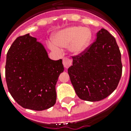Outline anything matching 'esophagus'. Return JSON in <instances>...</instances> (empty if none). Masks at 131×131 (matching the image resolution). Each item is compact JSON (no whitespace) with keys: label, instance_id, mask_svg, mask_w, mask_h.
<instances>
[{"label":"esophagus","instance_id":"34e87169","mask_svg":"<svg viewBox=\"0 0 131 131\" xmlns=\"http://www.w3.org/2000/svg\"><path fill=\"white\" fill-rule=\"evenodd\" d=\"M63 65L65 69H67L71 65V60L67 57H64L63 59Z\"/></svg>","mask_w":131,"mask_h":131}]
</instances>
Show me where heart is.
Wrapping results in <instances>:
<instances>
[{"label": "heart", "instance_id": "b5f03b06", "mask_svg": "<svg viewBox=\"0 0 131 131\" xmlns=\"http://www.w3.org/2000/svg\"><path fill=\"white\" fill-rule=\"evenodd\" d=\"M53 43H49V48L52 51L59 52V47L67 48L75 55H79L85 51L92 40V32L88 28L74 26L66 28L56 33L52 36Z\"/></svg>", "mask_w": 131, "mask_h": 131}]
</instances>
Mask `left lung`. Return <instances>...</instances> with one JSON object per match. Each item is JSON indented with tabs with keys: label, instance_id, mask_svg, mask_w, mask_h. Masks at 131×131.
I'll return each instance as SVG.
<instances>
[{
	"label": "left lung",
	"instance_id": "8db88e82",
	"mask_svg": "<svg viewBox=\"0 0 131 131\" xmlns=\"http://www.w3.org/2000/svg\"><path fill=\"white\" fill-rule=\"evenodd\" d=\"M68 74L81 100L100 101L112 93L122 74L121 52L114 37L101 29L95 41L82 54L73 57Z\"/></svg>",
	"mask_w": 131,
	"mask_h": 131
}]
</instances>
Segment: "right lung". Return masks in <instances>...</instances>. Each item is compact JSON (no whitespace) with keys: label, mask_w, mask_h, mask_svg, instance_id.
<instances>
[{"label":"right lung","mask_w":131,"mask_h":131,"mask_svg":"<svg viewBox=\"0 0 131 131\" xmlns=\"http://www.w3.org/2000/svg\"><path fill=\"white\" fill-rule=\"evenodd\" d=\"M62 60L50 59L42 43L29 34L16 38L6 57L5 79L14 100L26 109L42 111L56 102Z\"/></svg>","instance_id":"1"}]
</instances>
